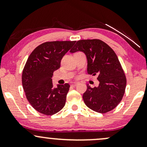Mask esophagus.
<instances>
[{
	"label": "esophagus",
	"mask_w": 147,
	"mask_h": 147,
	"mask_svg": "<svg viewBox=\"0 0 147 147\" xmlns=\"http://www.w3.org/2000/svg\"><path fill=\"white\" fill-rule=\"evenodd\" d=\"M78 84H79L78 82H73V83L71 84V86H72L75 87V86H77Z\"/></svg>",
	"instance_id": "34e87169"
}]
</instances>
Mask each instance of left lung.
Masks as SVG:
<instances>
[{
	"mask_svg": "<svg viewBox=\"0 0 147 147\" xmlns=\"http://www.w3.org/2000/svg\"><path fill=\"white\" fill-rule=\"evenodd\" d=\"M82 52L86 56L89 75H98L99 84L87 90L83 95L85 104L91 110L100 113L111 111L122 100L126 79L117 55L109 45L99 39L79 40L70 50Z\"/></svg>",
	"mask_w": 147,
	"mask_h": 147,
	"instance_id": "obj_1",
	"label": "left lung"
}]
</instances>
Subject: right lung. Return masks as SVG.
<instances>
[{
	"instance_id": "add662e5",
	"label": "right lung",
	"mask_w": 147,
	"mask_h": 147,
	"mask_svg": "<svg viewBox=\"0 0 147 147\" xmlns=\"http://www.w3.org/2000/svg\"><path fill=\"white\" fill-rule=\"evenodd\" d=\"M76 41L45 42L30 54L22 74V84L32 106L42 114L52 115L65 106L70 85L53 87V72L60 68L61 60Z\"/></svg>"
}]
</instances>
